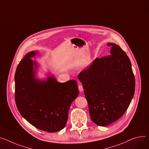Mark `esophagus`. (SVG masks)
<instances>
[{
	"label": "esophagus",
	"instance_id": "34e87169",
	"mask_svg": "<svg viewBox=\"0 0 149 149\" xmlns=\"http://www.w3.org/2000/svg\"><path fill=\"white\" fill-rule=\"evenodd\" d=\"M78 89H79V91H80V92H83V86L81 84H80L78 86Z\"/></svg>",
	"mask_w": 149,
	"mask_h": 149
}]
</instances>
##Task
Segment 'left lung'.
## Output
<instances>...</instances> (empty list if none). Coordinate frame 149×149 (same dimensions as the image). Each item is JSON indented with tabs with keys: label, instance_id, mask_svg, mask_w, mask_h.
<instances>
[{
	"label": "left lung",
	"instance_id": "8db88e82",
	"mask_svg": "<svg viewBox=\"0 0 149 149\" xmlns=\"http://www.w3.org/2000/svg\"><path fill=\"white\" fill-rule=\"evenodd\" d=\"M107 45L111 48L110 55L95 58L78 75L91 119L101 126L114 122L123 115L135 88L131 63L126 53L116 44Z\"/></svg>",
	"mask_w": 149,
	"mask_h": 149
}]
</instances>
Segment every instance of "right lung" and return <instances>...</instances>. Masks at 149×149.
<instances>
[{
	"instance_id": "add662e5",
	"label": "right lung",
	"mask_w": 149,
	"mask_h": 149,
	"mask_svg": "<svg viewBox=\"0 0 149 149\" xmlns=\"http://www.w3.org/2000/svg\"><path fill=\"white\" fill-rule=\"evenodd\" d=\"M37 52L26 54L15 74V101L18 111L39 130L48 132L62 130L66 124L71 103L78 96L76 80L59 83L52 75L47 80L35 77L36 63L31 58Z\"/></svg>"
}]
</instances>
